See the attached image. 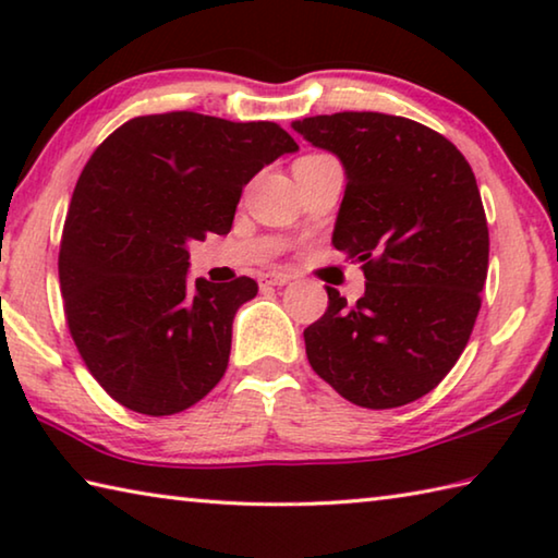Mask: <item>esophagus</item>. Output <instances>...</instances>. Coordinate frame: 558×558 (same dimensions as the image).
Segmentation results:
<instances>
[{
	"instance_id": "34e87169",
	"label": "esophagus",
	"mask_w": 558,
	"mask_h": 558,
	"mask_svg": "<svg viewBox=\"0 0 558 558\" xmlns=\"http://www.w3.org/2000/svg\"><path fill=\"white\" fill-rule=\"evenodd\" d=\"M292 280L290 272H282V270H268L260 276V286H272V288H280V286H288Z\"/></svg>"
}]
</instances>
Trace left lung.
<instances>
[{
    "mask_svg": "<svg viewBox=\"0 0 558 558\" xmlns=\"http://www.w3.org/2000/svg\"><path fill=\"white\" fill-rule=\"evenodd\" d=\"M344 167L332 243L364 263L349 307L305 329L310 366L364 409H396L436 389L465 349L485 288L489 233L468 159L421 122L335 112L292 122Z\"/></svg>",
    "mask_w": 558,
    "mask_h": 558,
    "instance_id": "obj_1",
    "label": "left lung"
}]
</instances>
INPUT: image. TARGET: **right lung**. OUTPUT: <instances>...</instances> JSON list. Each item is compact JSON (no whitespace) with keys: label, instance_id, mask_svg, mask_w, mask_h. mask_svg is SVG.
Here are the masks:
<instances>
[{"label":"right lung","instance_id":"1","mask_svg":"<svg viewBox=\"0 0 558 558\" xmlns=\"http://www.w3.org/2000/svg\"><path fill=\"white\" fill-rule=\"evenodd\" d=\"M298 145L276 122L199 112L132 118L75 184L59 278L83 362L112 399L145 415L202 401L229 366L251 278L189 282V241L229 233L243 186Z\"/></svg>","mask_w":558,"mask_h":558}]
</instances>
